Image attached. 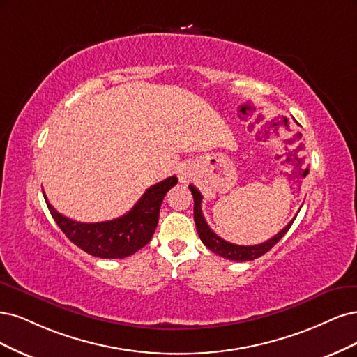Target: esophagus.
Masks as SVG:
<instances>
[{
  "mask_svg": "<svg viewBox=\"0 0 357 357\" xmlns=\"http://www.w3.org/2000/svg\"><path fill=\"white\" fill-rule=\"evenodd\" d=\"M181 179H187V175H185V174L181 175Z\"/></svg>",
  "mask_w": 357,
  "mask_h": 357,
  "instance_id": "esophagus-1",
  "label": "esophagus"
}]
</instances>
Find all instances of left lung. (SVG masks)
<instances>
[{"label": "left lung", "instance_id": "left-lung-1", "mask_svg": "<svg viewBox=\"0 0 357 357\" xmlns=\"http://www.w3.org/2000/svg\"><path fill=\"white\" fill-rule=\"evenodd\" d=\"M190 191L194 197V222H195V228H197V233L200 240L203 241V245L206 248H209L213 254L220 255L222 258L231 259V261H237V262H243V261H254L259 257H262L267 252L278 243V241L287 233V229L291 228V225L294 224V220L287 224L280 233L275 234L274 237H271L270 240L264 241V243L259 245H254V246H241V245H234L229 243V241L221 238L218 234H215L212 231V228L206 222L203 212H202V200L203 195L200 194V191L195 188L194 185H190Z\"/></svg>", "mask_w": 357, "mask_h": 357}]
</instances>
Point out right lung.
<instances>
[{
  "label": "right lung",
  "mask_w": 357,
  "mask_h": 357,
  "mask_svg": "<svg viewBox=\"0 0 357 357\" xmlns=\"http://www.w3.org/2000/svg\"><path fill=\"white\" fill-rule=\"evenodd\" d=\"M178 183L176 176H169L149 187L137 200L132 211L105 222H78L57 212L44 200L56 224L74 245L91 257L98 258H126L142 249L151 240L160 216V206L167 191Z\"/></svg>",
  "instance_id": "right-lung-1"
}]
</instances>
